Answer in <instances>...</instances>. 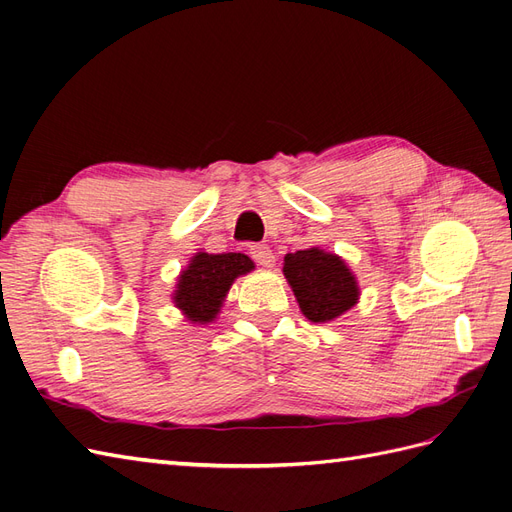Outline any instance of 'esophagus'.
<instances>
[{
	"label": "esophagus",
	"instance_id": "obj_1",
	"mask_svg": "<svg viewBox=\"0 0 512 512\" xmlns=\"http://www.w3.org/2000/svg\"><path fill=\"white\" fill-rule=\"evenodd\" d=\"M250 254H252V258L258 262L260 267H271L273 262H275V256H273L269 245H260V243L252 245L250 247Z\"/></svg>",
	"mask_w": 512,
	"mask_h": 512
}]
</instances>
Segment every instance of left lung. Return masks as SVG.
I'll list each match as a JSON object with an SVG mask.
<instances>
[{
    "label": "left lung",
    "mask_w": 512,
    "mask_h": 512,
    "mask_svg": "<svg viewBox=\"0 0 512 512\" xmlns=\"http://www.w3.org/2000/svg\"><path fill=\"white\" fill-rule=\"evenodd\" d=\"M282 271L303 316L312 323L338 319L359 299V286L347 262L319 247L286 254Z\"/></svg>",
    "instance_id": "obj_1"
}]
</instances>
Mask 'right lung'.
Here are the masks:
<instances>
[{
  "label": "right lung",
  "instance_id": "right-lung-1",
  "mask_svg": "<svg viewBox=\"0 0 512 512\" xmlns=\"http://www.w3.org/2000/svg\"><path fill=\"white\" fill-rule=\"evenodd\" d=\"M252 269L254 262L245 254L198 252L189 260L187 269L178 275L172 299L176 308L187 316V321L206 325L215 321L232 282Z\"/></svg>",
  "mask_w": 512,
  "mask_h": 512
}]
</instances>
